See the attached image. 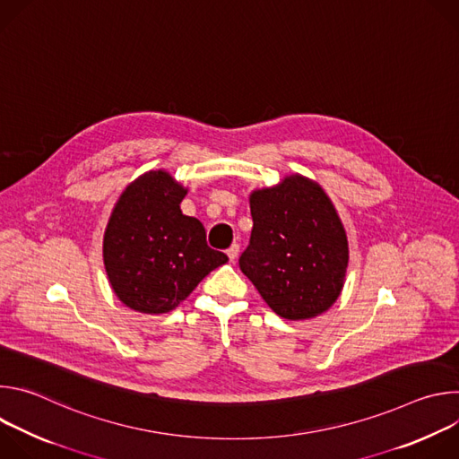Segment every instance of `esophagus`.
<instances>
[{
	"label": "esophagus",
	"instance_id": "1",
	"mask_svg": "<svg viewBox=\"0 0 459 459\" xmlns=\"http://www.w3.org/2000/svg\"><path fill=\"white\" fill-rule=\"evenodd\" d=\"M238 252H239V245L238 243H232L229 248H227V255L230 261H234L238 257Z\"/></svg>",
	"mask_w": 459,
	"mask_h": 459
}]
</instances>
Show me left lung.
Segmentation results:
<instances>
[{"label": "left lung", "instance_id": "left-lung-1", "mask_svg": "<svg viewBox=\"0 0 459 459\" xmlns=\"http://www.w3.org/2000/svg\"><path fill=\"white\" fill-rule=\"evenodd\" d=\"M252 234L239 255L241 273L285 319L329 310L342 294L349 265L343 223L329 195L292 174L250 194Z\"/></svg>", "mask_w": 459, "mask_h": 459}]
</instances>
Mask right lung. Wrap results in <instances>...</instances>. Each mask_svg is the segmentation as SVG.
Wrapping results in <instances>:
<instances>
[{
    "instance_id": "right-lung-1",
    "label": "right lung",
    "mask_w": 459,
    "mask_h": 459,
    "mask_svg": "<svg viewBox=\"0 0 459 459\" xmlns=\"http://www.w3.org/2000/svg\"><path fill=\"white\" fill-rule=\"evenodd\" d=\"M185 194L169 172L149 170L119 195L103 236V264L114 294L128 308L170 312L229 261L207 245L202 221L181 212Z\"/></svg>"
}]
</instances>
